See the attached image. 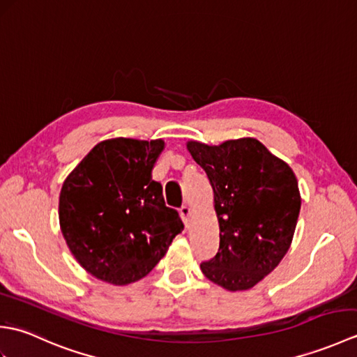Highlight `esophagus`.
I'll return each instance as SVG.
<instances>
[{"instance_id": "34e87169", "label": "esophagus", "mask_w": 357, "mask_h": 357, "mask_svg": "<svg viewBox=\"0 0 357 357\" xmlns=\"http://www.w3.org/2000/svg\"><path fill=\"white\" fill-rule=\"evenodd\" d=\"M190 213H192V210H190V207L185 206V204L179 208V215H181V218H183V221L187 227H188V222H190Z\"/></svg>"}]
</instances>
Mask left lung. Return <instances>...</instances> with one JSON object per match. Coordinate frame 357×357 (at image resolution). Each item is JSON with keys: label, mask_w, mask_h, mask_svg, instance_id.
Masks as SVG:
<instances>
[{"label": "left lung", "mask_w": 357, "mask_h": 357, "mask_svg": "<svg viewBox=\"0 0 357 357\" xmlns=\"http://www.w3.org/2000/svg\"><path fill=\"white\" fill-rule=\"evenodd\" d=\"M215 193L219 250L201 270L230 291L248 290L271 273L290 248L301 210L293 170L253 138L221 146L187 142Z\"/></svg>", "instance_id": "obj_1"}]
</instances>
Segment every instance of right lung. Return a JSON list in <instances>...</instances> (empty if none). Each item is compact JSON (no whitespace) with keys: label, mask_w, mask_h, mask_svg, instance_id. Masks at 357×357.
<instances>
[{"label":"right lung","mask_w":357,"mask_h":357,"mask_svg":"<svg viewBox=\"0 0 357 357\" xmlns=\"http://www.w3.org/2000/svg\"><path fill=\"white\" fill-rule=\"evenodd\" d=\"M162 139H107L89 151L64 181L59 225L82 268L124 285L144 278L184 230L178 211L165 206L151 169Z\"/></svg>","instance_id":"obj_1"}]
</instances>
